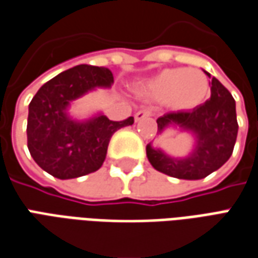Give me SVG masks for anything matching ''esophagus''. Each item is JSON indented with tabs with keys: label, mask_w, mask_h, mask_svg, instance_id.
Wrapping results in <instances>:
<instances>
[{
	"label": "esophagus",
	"mask_w": 258,
	"mask_h": 258,
	"mask_svg": "<svg viewBox=\"0 0 258 258\" xmlns=\"http://www.w3.org/2000/svg\"><path fill=\"white\" fill-rule=\"evenodd\" d=\"M149 116H152V111H150V109H143V111H139L135 113V120L139 122L142 119L149 118Z\"/></svg>",
	"instance_id": "1"
}]
</instances>
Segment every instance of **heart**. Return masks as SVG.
Masks as SVG:
<instances>
[{
	"mask_svg": "<svg viewBox=\"0 0 258 258\" xmlns=\"http://www.w3.org/2000/svg\"><path fill=\"white\" fill-rule=\"evenodd\" d=\"M140 94L152 101H166L177 111H188L208 98L209 81L197 69H167L140 85Z\"/></svg>",
	"mask_w": 258,
	"mask_h": 258,
	"instance_id": "obj_1",
	"label": "heart"
}]
</instances>
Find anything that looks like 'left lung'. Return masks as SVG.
<instances>
[{
  "instance_id": "1",
  "label": "left lung",
  "mask_w": 258,
  "mask_h": 258,
  "mask_svg": "<svg viewBox=\"0 0 258 258\" xmlns=\"http://www.w3.org/2000/svg\"><path fill=\"white\" fill-rule=\"evenodd\" d=\"M211 98L189 111L168 112L157 119V135L178 129L191 135L194 145L188 156L174 157L160 147L146 146L147 159L157 171L180 180H201L216 171L233 153L237 138L236 102L232 94L211 77Z\"/></svg>"
}]
</instances>
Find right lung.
<instances>
[{
    "instance_id": "right-lung-1",
    "label": "right lung",
    "mask_w": 258,
    "mask_h": 258,
    "mask_svg": "<svg viewBox=\"0 0 258 258\" xmlns=\"http://www.w3.org/2000/svg\"><path fill=\"white\" fill-rule=\"evenodd\" d=\"M113 74L106 67L80 64L43 84L32 98L28 113V149L40 168L60 180L94 173L105 161L108 145L133 116L115 122L102 112L88 119L73 118V101L97 88H109Z\"/></svg>"
}]
</instances>
